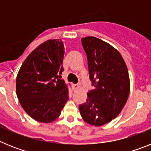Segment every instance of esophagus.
I'll list each match as a JSON object with an SVG mask.
<instances>
[{"label":"esophagus","mask_w":151,"mask_h":151,"mask_svg":"<svg viewBox=\"0 0 151 151\" xmlns=\"http://www.w3.org/2000/svg\"><path fill=\"white\" fill-rule=\"evenodd\" d=\"M73 88L74 90H77V89H78L79 86L78 85H74V84H73Z\"/></svg>","instance_id":"obj_1"}]
</instances>
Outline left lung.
I'll return each mask as SVG.
<instances>
[{
	"mask_svg": "<svg viewBox=\"0 0 151 151\" xmlns=\"http://www.w3.org/2000/svg\"><path fill=\"white\" fill-rule=\"evenodd\" d=\"M82 44L94 88L78 108L85 122L101 126L114 119L126 104L130 92L128 68L120 53L107 42L88 36L82 38Z\"/></svg>",
	"mask_w": 151,
	"mask_h": 151,
	"instance_id": "8db88e82",
	"label": "left lung"
}]
</instances>
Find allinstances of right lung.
<instances>
[{"label": "right lung", "instance_id": "1", "mask_svg": "<svg viewBox=\"0 0 151 151\" xmlns=\"http://www.w3.org/2000/svg\"><path fill=\"white\" fill-rule=\"evenodd\" d=\"M63 56L62 40H47L31 52L18 72L16 91L19 101L28 115L38 122L56 120L69 99L68 85L60 79Z\"/></svg>", "mask_w": 151, "mask_h": 151}]
</instances>
